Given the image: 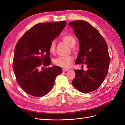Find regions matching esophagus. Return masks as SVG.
<instances>
[{
	"label": "esophagus",
	"mask_w": 125,
	"mask_h": 125,
	"mask_svg": "<svg viewBox=\"0 0 125 125\" xmlns=\"http://www.w3.org/2000/svg\"><path fill=\"white\" fill-rule=\"evenodd\" d=\"M68 70V69H67V68H63L62 69V71L63 72H66Z\"/></svg>",
	"instance_id": "esophagus-1"
}]
</instances>
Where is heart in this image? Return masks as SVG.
<instances>
[{"label": "heart", "instance_id": "heart-1", "mask_svg": "<svg viewBox=\"0 0 125 125\" xmlns=\"http://www.w3.org/2000/svg\"><path fill=\"white\" fill-rule=\"evenodd\" d=\"M62 41L70 47H73L75 44V40L73 36L66 35L63 36ZM56 49V43L54 41H52L49 48V51L51 53H54ZM73 57L71 56H60L56 58L54 60V63L55 65L67 68H68L73 61Z\"/></svg>", "mask_w": 125, "mask_h": 125}]
</instances>
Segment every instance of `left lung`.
<instances>
[{
	"instance_id": "8db88e82",
	"label": "left lung",
	"mask_w": 125,
	"mask_h": 125,
	"mask_svg": "<svg viewBox=\"0 0 125 125\" xmlns=\"http://www.w3.org/2000/svg\"><path fill=\"white\" fill-rule=\"evenodd\" d=\"M74 29L79 41L80 50L75 63L86 65L88 70H75V77L72 81L74 88L82 93L98 89L108 73L109 57L104 38L88 22L76 20L68 24Z\"/></svg>"
}]
</instances>
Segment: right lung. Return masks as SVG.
Masks as SVG:
<instances>
[{
	"label": "right lung",
	"mask_w": 125,
	"mask_h": 125,
	"mask_svg": "<svg viewBox=\"0 0 125 125\" xmlns=\"http://www.w3.org/2000/svg\"><path fill=\"white\" fill-rule=\"evenodd\" d=\"M66 23L62 21L37 24L26 31L17 43L13 70L18 84L30 95L37 97L46 95L53 87L56 77L62 73L58 66L42 71L39 69L42 65H51L50 44Z\"/></svg>",
	"instance_id": "right-lung-1"
}]
</instances>
